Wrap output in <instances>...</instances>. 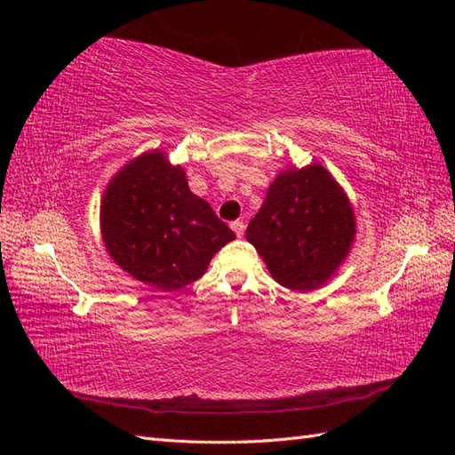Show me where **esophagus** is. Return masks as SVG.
Wrapping results in <instances>:
<instances>
[{"label": "esophagus", "instance_id": "1", "mask_svg": "<svg viewBox=\"0 0 455 455\" xmlns=\"http://www.w3.org/2000/svg\"><path fill=\"white\" fill-rule=\"evenodd\" d=\"M230 228L235 230L236 236H243V235H244V222H243V220H235L233 225H230Z\"/></svg>", "mask_w": 455, "mask_h": 455}]
</instances>
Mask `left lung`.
<instances>
[{"label":"left lung","instance_id":"1","mask_svg":"<svg viewBox=\"0 0 455 455\" xmlns=\"http://www.w3.org/2000/svg\"><path fill=\"white\" fill-rule=\"evenodd\" d=\"M355 233L354 211L323 166L279 173L246 240L274 275L293 291L321 287L344 262Z\"/></svg>","mask_w":455,"mask_h":455}]
</instances>
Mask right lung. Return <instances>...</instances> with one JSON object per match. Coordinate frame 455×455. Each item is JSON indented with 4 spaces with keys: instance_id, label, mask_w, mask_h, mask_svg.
Returning a JSON list of instances; mask_svg holds the SVG:
<instances>
[{
    "instance_id": "add662e5",
    "label": "right lung",
    "mask_w": 455,
    "mask_h": 455,
    "mask_svg": "<svg viewBox=\"0 0 455 455\" xmlns=\"http://www.w3.org/2000/svg\"><path fill=\"white\" fill-rule=\"evenodd\" d=\"M101 233L115 264L160 291L196 282L236 238L207 201L193 196L183 170L172 168L158 150L111 180L101 201Z\"/></svg>"
}]
</instances>
